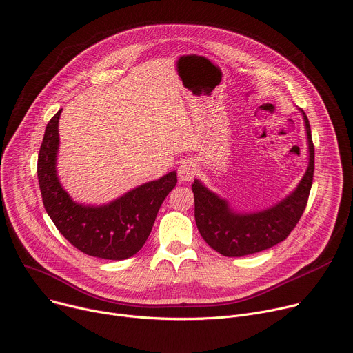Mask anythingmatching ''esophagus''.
Masks as SVG:
<instances>
[{
    "label": "esophagus",
    "instance_id": "1",
    "mask_svg": "<svg viewBox=\"0 0 353 353\" xmlns=\"http://www.w3.org/2000/svg\"><path fill=\"white\" fill-rule=\"evenodd\" d=\"M177 173L181 181H191L197 174V163H194L193 160H184L180 163Z\"/></svg>",
    "mask_w": 353,
    "mask_h": 353
}]
</instances>
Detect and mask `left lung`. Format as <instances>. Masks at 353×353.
Here are the masks:
<instances>
[{
  "label": "left lung",
  "instance_id": "1",
  "mask_svg": "<svg viewBox=\"0 0 353 353\" xmlns=\"http://www.w3.org/2000/svg\"><path fill=\"white\" fill-rule=\"evenodd\" d=\"M304 118L310 162L308 168L290 196L276 205L250 214L235 212L227 200L210 191L200 180H194V216L203 239L218 253L228 258L258 253L284 241L300 221L314 177V143L308 118Z\"/></svg>",
  "mask_w": 353,
  "mask_h": 353
}]
</instances>
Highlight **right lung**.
Returning a JSON list of instances; mask_svg holds the SVG:
<instances>
[{
	"label": "right lung",
	"instance_id": "right-lung-1",
	"mask_svg": "<svg viewBox=\"0 0 353 353\" xmlns=\"http://www.w3.org/2000/svg\"><path fill=\"white\" fill-rule=\"evenodd\" d=\"M60 111L49 121L38 156V180L45 210L59 232L94 258L123 261L145 245L160 205L177 183L176 172L145 183L110 204L94 207L72 200L56 173Z\"/></svg>",
	"mask_w": 353,
	"mask_h": 353
}]
</instances>
